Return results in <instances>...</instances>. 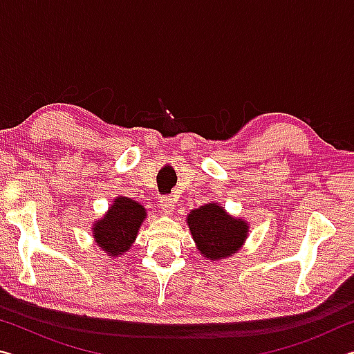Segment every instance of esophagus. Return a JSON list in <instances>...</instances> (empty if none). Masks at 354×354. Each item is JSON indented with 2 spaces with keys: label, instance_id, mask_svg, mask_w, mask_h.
<instances>
[{
  "label": "esophagus",
  "instance_id": "obj_1",
  "mask_svg": "<svg viewBox=\"0 0 354 354\" xmlns=\"http://www.w3.org/2000/svg\"><path fill=\"white\" fill-rule=\"evenodd\" d=\"M160 207H162V211L165 214H171L175 211V201H173V198L169 195L162 196V198H160Z\"/></svg>",
  "mask_w": 354,
  "mask_h": 354
}]
</instances>
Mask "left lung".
<instances>
[{
    "label": "left lung",
    "instance_id": "8db88e82",
    "mask_svg": "<svg viewBox=\"0 0 354 354\" xmlns=\"http://www.w3.org/2000/svg\"><path fill=\"white\" fill-rule=\"evenodd\" d=\"M187 223L201 254L211 261L236 253L248 232L245 221L232 218L215 203L194 209L189 214Z\"/></svg>",
    "mask_w": 354,
    "mask_h": 354
}]
</instances>
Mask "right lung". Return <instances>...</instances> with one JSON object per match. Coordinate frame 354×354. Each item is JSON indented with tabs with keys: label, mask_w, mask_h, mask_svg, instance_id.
I'll return each mask as SVG.
<instances>
[{
	"label": "right lung",
	"mask_w": 354,
	"mask_h": 354,
	"mask_svg": "<svg viewBox=\"0 0 354 354\" xmlns=\"http://www.w3.org/2000/svg\"><path fill=\"white\" fill-rule=\"evenodd\" d=\"M145 218V209L134 200L118 196L109 212L93 226L97 243L109 256H118L128 251Z\"/></svg>",
	"instance_id": "right-lung-1"
}]
</instances>
